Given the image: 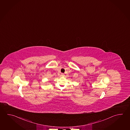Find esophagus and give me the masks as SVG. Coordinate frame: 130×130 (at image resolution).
<instances>
[{"label": "esophagus", "mask_w": 130, "mask_h": 130, "mask_svg": "<svg viewBox=\"0 0 130 130\" xmlns=\"http://www.w3.org/2000/svg\"><path fill=\"white\" fill-rule=\"evenodd\" d=\"M61 76L62 77H64L65 75H64V74H61Z\"/></svg>", "instance_id": "obj_1"}]
</instances>
